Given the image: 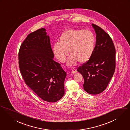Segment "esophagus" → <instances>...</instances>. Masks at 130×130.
Segmentation results:
<instances>
[{
	"mask_svg": "<svg viewBox=\"0 0 130 130\" xmlns=\"http://www.w3.org/2000/svg\"><path fill=\"white\" fill-rule=\"evenodd\" d=\"M77 72V70L74 68H73L72 69V74H75Z\"/></svg>",
	"mask_w": 130,
	"mask_h": 130,
	"instance_id": "esophagus-1",
	"label": "esophagus"
}]
</instances>
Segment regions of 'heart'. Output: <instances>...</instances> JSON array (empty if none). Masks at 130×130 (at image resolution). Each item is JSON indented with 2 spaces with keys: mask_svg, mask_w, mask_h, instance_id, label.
I'll use <instances>...</instances> for the list:
<instances>
[{
  "mask_svg": "<svg viewBox=\"0 0 130 130\" xmlns=\"http://www.w3.org/2000/svg\"><path fill=\"white\" fill-rule=\"evenodd\" d=\"M96 45L94 34L84 29H68L61 35L59 43L54 44L52 50L56 58L63 62L68 55H71L67 64L74 65L77 61L86 63L92 57Z\"/></svg>",
  "mask_w": 130,
  "mask_h": 130,
  "instance_id": "heart-1",
  "label": "heart"
}]
</instances>
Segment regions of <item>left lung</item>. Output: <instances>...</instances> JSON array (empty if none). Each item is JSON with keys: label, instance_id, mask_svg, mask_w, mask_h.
Segmentation results:
<instances>
[{"label": "left lung", "instance_id": "1", "mask_svg": "<svg viewBox=\"0 0 130 130\" xmlns=\"http://www.w3.org/2000/svg\"><path fill=\"white\" fill-rule=\"evenodd\" d=\"M96 33L95 48L92 57L77 69L83 77L84 90L96 95L108 85L116 67V50L108 34L99 26L92 24Z\"/></svg>", "mask_w": 130, "mask_h": 130}]
</instances>
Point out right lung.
<instances>
[{"instance_id":"1","label":"right lung","mask_w":130,"mask_h":130,"mask_svg":"<svg viewBox=\"0 0 130 130\" xmlns=\"http://www.w3.org/2000/svg\"><path fill=\"white\" fill-rule=\"evenodd\" d=\"M41 28L30 33L21 44L18 53L22 76L30 89L41 99L55 102L64 95L66 73L53 60L49 36Z\"/></svg>"}]
</instances>
